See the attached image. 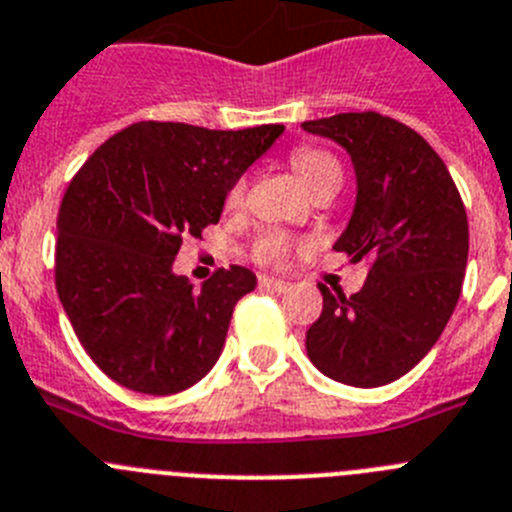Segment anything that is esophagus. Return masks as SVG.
Returning a JSON list of instances; mask_svg holds the SVG:
<instances>
[{
  "instance_id": "esophagus-1",
  "label": "esophagus",
  "mask_w": 512,
  "mask_h": 512,
  "mask_svg": "<svg viewBox=\"0 0 512 512\" xmlns=\"http://www.w3.org/2000/svg\"><path fill=\"white\" fill-rule=\"evenodd\" d=\"M260 288H267V290H278V293H285V290H290V283H285V280H278V278H270V275H260Z\"/></svg>"
}]
</instances>
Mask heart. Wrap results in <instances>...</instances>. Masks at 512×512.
<instances>
[{
	"label": "heart",
	"instance_id": "heart-1",
	"mask_svg": "<svg viewBox=\"0 0 512 512\" xmlns=\"http://www.w3.org/2000/svg\"><path fill=\"white\" fill-rule=\"evenodd\" d=\"M290 163L293 170L298 173V178L303 181V186L308 191H313L316 186L326 181H339L342 183V168L336 163L334 155H329L326 150H316V147H296L293 155H290ZM247 183L237 181L232 186L227 196L229 206H239L245 199ZM296 250V239L288 237L285 232H265L255 245V257L262 265H285L288 257Z\"/></svg>",
	"mask_w": 512,
	"mask_h": 512
}]
</instances>
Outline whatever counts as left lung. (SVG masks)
Here are the masks:
<instances>
[{"label":"left lung","instance_id":"left-lung-1","mask_svg":"<svg viewBox=\"0 0 512 512\" xmlns=\"http://www.w3.org/2000/svg\"><path fill=\"white\" fill-rule=\"evenodd\" d=\"M339 142L357 173V204L334 250L370 265L354 296H324L306 352L326 377L380 388L421 362L451 319L469 252L467 211L436 150L398 119L347 112L303 122Z\"/></svg>","mask_w":512,"mask_h":512}]
</instances>
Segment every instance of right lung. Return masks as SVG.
Segmentation results:
<instances>
[{"label":"right lung","instance_id":"add662e5","mask_svg":"<svg viewBox=\"0 0 512 512\" xmlns=\"http://www.w3.org/2000/svg\"><path fill=\"white\" fill-rule=\"evenodd\" d=\"M280 132L283 124L135 122L71 178L58 209L55 290L81 347L122 388L173 395L216 365L255 275L222 267L193 290L173 260L183 239L219 222L227 193Z\"/></svg>","mask_w":512,"mask_h":512}]
</instances>
